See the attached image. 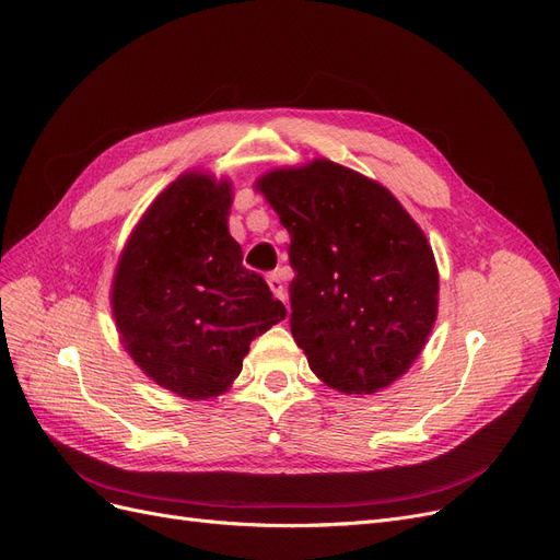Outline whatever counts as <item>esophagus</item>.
Returning <instances> with one entry per match:
<instances>
[{"label":"esophagus","instance_id":"1","mask_svg":"<svg viewBox=\"0 0 560 560\" xmlns=\"http://www.w3.org/2000/svg\"><path fill=\"white\" fill-rule=\"evenodd\" d=\"M267 285H270L275 298H279L285 304V288H283V281H281L279 272H272L270 277H267Z\"/></svg>","mask_w":560,"mask_h":560}]
</instances>
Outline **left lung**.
Instances as JSON below:
<instances>
[{
  "instance_id": "left-lung-1",
  "label": "left lung",
  "mask_w": 560,
  "mask_h": 560,
  "mask_svg": "<svg viewBox=\"0 0 560 560\" xmlns=\"http://www.w3.org/2000/svg\"><path fill=\"white\" fill-rule=\"evenodd\" d=\"M256 191L290 233V329L311 371L346 396L402 377L440 304L421 226L384 185L325 158L272 168Z\"/></svg>"
}]
</instances>
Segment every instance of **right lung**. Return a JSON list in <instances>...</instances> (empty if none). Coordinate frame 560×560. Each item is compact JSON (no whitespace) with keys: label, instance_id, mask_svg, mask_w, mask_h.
Here are the masks:
<instances>
[{"label":"right lung","instance_id":"right-lung-1","mask_svg":"<svg viewBox=\"0 0 560 560\" xmlns=\"http://www.w3.org/2000/svg\"><path fill=\"white\" fill-rule=\"evenodd\" d=\"M229 178L185 172L141 214L112 279L126 352L185 400L229 392L252 340L285 318L229 233Z\"/></svg>","mask_w":560,"mask_h":560}]
</instances>
